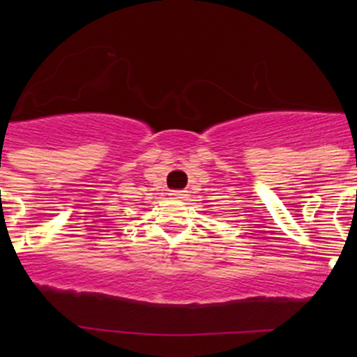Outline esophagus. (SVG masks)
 <instances>
[{
	"instance_id": "obj_1",
	"label": "esophagus",
	"mask_w": 357,
	"mask_h": 357,
	"mask_svg": "<svg viewBox=\"0 0 357 357\" xmlns=\"http://www.w3.org/2000/svg\"><path fill=\"white\" fill-rule=\"evenodd\" d=\"M186 192L188 191H181V190H179V191H173V192H171V195H173L174 196V198H178V199H184V198H186Z\"/></svg>"
}]
</instances>
